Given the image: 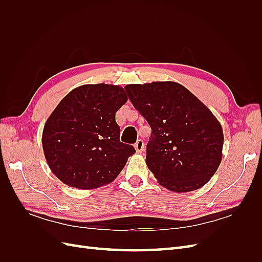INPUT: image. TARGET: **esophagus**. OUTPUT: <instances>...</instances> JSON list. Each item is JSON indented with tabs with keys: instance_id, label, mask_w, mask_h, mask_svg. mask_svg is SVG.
<instances>
[{
	"instance_id": "obj_1",
	"label": "esophagus",
	"mask_w": 262,
	"mask_h": 262,
	"mask_svg": "<svg viewBox=\"0 0 262 262\" xmlns=\"http://www.w3.org/2000/svg\"><path fill=\"white\" fill-rule=\"evenodd\" d=\"M134 147H136V150L138 153H142L144 150V142L143 140H138V142L134 144Z\"/></svg>"
}]
</instances>
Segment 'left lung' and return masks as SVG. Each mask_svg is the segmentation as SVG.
<instances>
[{
    "label": "left lung",
    "mask_w": 262,
    "mask_h": 262,
    "mask_svg": "<svg viewBox=\"0 0 262 262\" xmlns=\"http://www.w3.org/2000/svg\"><path fill=\"white\" fill-rule=\"evenodd\" d=\"M124 90L152 129L145 162L158 184L175 192L203 187L219 168L224 142L211 110L176 82L129 84Z\"/></svg>",
    "instance_id": "1"
}]
</instances>
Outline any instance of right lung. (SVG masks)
I'll use <instances>...</instances> for the list:
<instances>
[{"label":"right lung","instance_id":"right-lung-1","mask_svg":"<svg viewBox=\"0 0 262 262\" xmlns=\"http://www.w3.org/2000/svg\"><path fill=\"white\" fill-rule=\"evenodd\" d=\"M128 100L122 87L86 84L71 91L45 123L42 148L63 184L95 189L114 181L136 153L120 142L116 113Z\"/></svg>","mask_w":262,"mask_h":262}]
</instances>
